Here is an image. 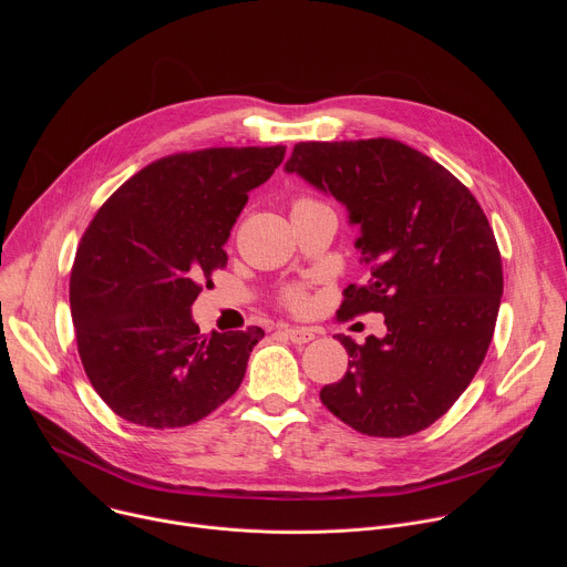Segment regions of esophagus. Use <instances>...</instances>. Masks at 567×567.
<instances>
[{
    "mask_svg": "<svg viewBox=\"0 0 567 567\" xmlns=\"http://www.w3.org/2000/svg\"><path fill=\"white\" fill-rule=\"evenodd\" d=\"M285 337L291 341V343H296V346H305V343H309V341H313V330H309V328H285Z\"/></svg>",
    "mask_w": 567,
    "mask_h": 567,
    "instance_id": "34e87169",
    "label": "esophagus"
}]
</instances>
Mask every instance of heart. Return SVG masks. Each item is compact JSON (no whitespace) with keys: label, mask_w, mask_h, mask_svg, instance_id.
<instances>
[{"label":"heart","mask_w":567,"mask_h":567,"mask_svg":"<svg viewBox=\"0 0 567 567\" xmlns=\"http://www.w3.org/2000/svg\"><path fill=\"white\" fill-rule=\"evenodd\" d=\"M298 202H309V199H298ZM298 202H296V204H298ZM287 302H289L293 309H302V307H305V296H302V291L291 289V291L287 293Z\"/></svg>","instance_id":"obj_1"}]
</instances>
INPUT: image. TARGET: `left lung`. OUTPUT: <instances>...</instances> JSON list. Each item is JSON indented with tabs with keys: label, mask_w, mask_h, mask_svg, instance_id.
Here are the masks:
<instances>
[{
	"label": "left lung",
	"mask_w": 567,
	"mask_h": 567,
	"mask_svg": "<svg viewBox=\"0 0 567 567\" xmlns=\"http://www.w3.org/2000/svg\"><path fill=\"white\" fill-rule=\"evenodd\" d=\"M348 208L370 265L339 316L379 311L388 334L350 354L320 401L363 435L403 437L429 429L466 390L489 350L503 265L475 197L437 161L394 138L298 143L285 164Z\"/></svg>",
	"instance_id": "obj_1"
}]
</instances>
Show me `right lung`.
<instances>
[{"label":"right lung","instance_id":"right-lung-1","mask_svg":"<svg viewBox=\"0 0 567 567\" xmlns=\"http://www.w3.org/2000/svg\"><path fill=\"white\" fill-rule=\"evenodd\" d=\"M285 145L171 154L127 179L80 239L69 302L78 354L107 406L147 429L190 426L235 394L260 328L199 334L190 307L249 193Z\"/></svg>","mask_w":567,"mask_h":567}]
</instances>
